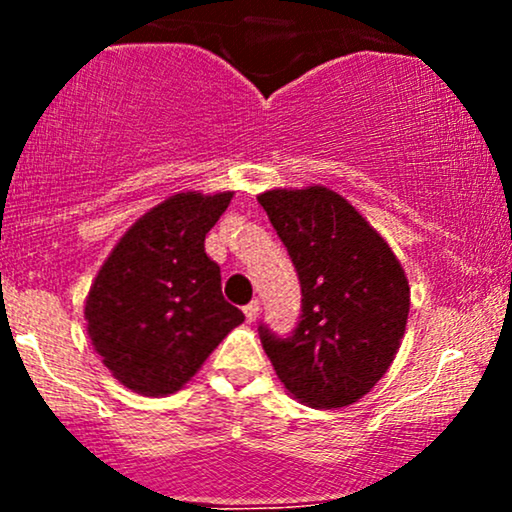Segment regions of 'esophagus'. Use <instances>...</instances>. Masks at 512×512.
Returning a JSON list of instances; mask_svg holds the SVG:
<instances>
[{"label":"esophagus","mask_w":512,"mask_h":512,"mask_svg":"<svg viewBox=\"0 0 512 512\" xmlns=\"http://www.w3.org/2000/svg\"><path fill=\"white\" fill-rule=\"evenodd\" d=\"M245 317H248V322H255L257 315H260V301H252L245 305Z\"/></svg>","instance_id":"esophagus-1"}]
</instances>
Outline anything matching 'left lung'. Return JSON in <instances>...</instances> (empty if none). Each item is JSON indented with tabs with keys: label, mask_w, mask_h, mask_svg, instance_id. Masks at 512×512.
Here are the masks:
<instances>
[{
	"label": "left lung",
	"mask_w": 512,
	"mask_h": 512,
	"mask_svg": "<svg viewBox=\"0 0 512 512\" xmlns=\"http://www.w3.org/2000/svg\"><path fill=\"white\" fill-rule=\"evenodd\" d=\"M301 279L291 337L260 339L286 392L313 409L349 407L387 373L409 315V281L385 238L325 185L257 195Z\"/></svg>",
	"instance_id": "8db88e82"
}]
</instances>
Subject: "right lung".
I'll use <instances>...</instances> for the list:
<instances>
[{
	"label": "right lung",
	"instance_id": "obj_1",
	"mask_svg": "<svg viewBox=\"0 0 512 512\" xmlns=\"http://www.w3.org/2000/svg\"><path fill=\"white\" fill-rule=\"evenodd\" d=\"M233 192H178L127 228L88 289L84 317L103 366L127 390H182L211 351L245 320L221 293L204 238Z\"/></svg>",
	"mask_w": 512,
	"mask_h": 512
}]
</instances>
